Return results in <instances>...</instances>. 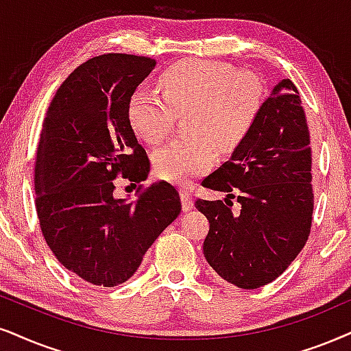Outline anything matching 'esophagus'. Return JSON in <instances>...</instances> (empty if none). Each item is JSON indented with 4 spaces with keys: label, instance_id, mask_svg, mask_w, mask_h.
<instances>
[{
    "label": "esophagus",
    "instance_id": "1",
    "mask_svg": "<svg viewBox=\"0 0 351 351\" xmlns=\"http://www.w3.org/2000/svg\"><path fill=\"white\" fill-rule=\"evenodd\" d=\"M181 202H183V210H191L194 207V201H193V194H191V189L188 188H181Z\"/></svg>",
    "mask_w": 351,
    "mask_h": 351
}]
</instances>
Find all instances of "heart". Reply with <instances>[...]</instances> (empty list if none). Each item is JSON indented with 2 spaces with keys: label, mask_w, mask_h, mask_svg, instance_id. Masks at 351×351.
<instances>
[{
  "label": "heart",
  "mask_w": 351,
  "mask_h": 351,
  "mask_svg": "<svg viewBox=\"0 0 351 351\" xmlns=\"http://www.w3.org/2000/svg\"><path fill=\"white\" fill-rule=\"evenodd\" d=\"M158 90L137 88L128 101V121L141 141L158 144L171 131L175 114L184 117L189 136L154 152L160 180L186 184L215 162V147L232 154L250 137L263 113L265 90L251 74L227 63L184 60L158 76Z\"/></svg>",
  "instance_id": "obj_1"
}]
</instances>
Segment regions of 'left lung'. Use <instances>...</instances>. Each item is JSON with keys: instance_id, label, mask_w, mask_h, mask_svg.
I'll use <instances>...</instances> for the list:
<instances>
[{"instance_id": "left-lung-1", "label": "left lung", "mask_w": 351, "mask_h": 351, "mask_svg": "<svg viewBox=\"0 0 351 351\" xmlns=\"http://www.w3.org/2000/svg\"><path fill=\"white\" fill-rule=\"evenodd\" d=\"M311 137L298 88L290 79L274 87L250 137L232 158L202 180L227 193L225 201L197 199L208 220L204 256L238 288L267 285L295 261L313 223ZM232 198L242 206L231 210Z\"/></svg>"}]
</instances>
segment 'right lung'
<instances>
[{"instance_id":"1","label":"right lung","mask_w":351,"mask_h":351,"mask_svg":"<svg viewBox=\"0 0 351 351\" xmlns=\"http://www.w3.org/2000/svg\"><path fill=\"white\" fill-rule=\"evenodd\" d=\"M149 56L90 58L58 88L43 119L35 162V207L48 247L69 272L117 287L136 272L163 230L181 212L167 181L118 199L114 180L143 183L145 149L128 121L132 92L154 69Z\"/></svg>"}]
</instances>
